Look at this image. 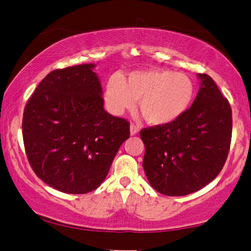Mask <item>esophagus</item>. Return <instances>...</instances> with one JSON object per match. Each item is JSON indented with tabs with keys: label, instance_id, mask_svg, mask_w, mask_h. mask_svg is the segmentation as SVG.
I'll return each instance as SVG.
<instances>
[{
	"label": "esophagus",
	"instance_id": "esophagus-1",
	"mask_svg": "<svg viewBox=\"0 0 251 251\" xmlns=\"http://www.w3.org/2000/svg\"><path fill=\"white\" fill-rule=\"evenodd\" d=\"M139 131H140L139 126L133 125V123H131V126H130V134H131V135H135V134H137V133L139 132Z\"/></svg>",
	"mask_w": 251,
	"mask_h": 251
}]
</instances>
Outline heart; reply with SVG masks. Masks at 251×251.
Instances as JSON below:
<instances>
[{
  "mask_svg": "<svg viewBox=\"0 0 251 251\" xmlns=\"http://www.w3.org/2000/svg\"><path fill=\"white\" fill-rule=\"evenodd\" d=\"M192 79L168 69L130 73L126 78L114 75L104 89V102L113 114L132 109L139 100L140 112L152 126L171 125L185 113L194 98Z\"/></svg>",
  "mask_w": 251,
  "mask_h": 251,
  "instance_id": "b5f03b06",
  "label": "heart"
}]
</instances>
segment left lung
<instances>
[{
	"label": "left lung",
	"mask_w": 251,
	"mask_h": 251,
	"mask_svg": "<svg viewBox=\"0 0 251 251\" xmlns=\"http://www.w3.org/2000/svg\"><path fill=\"white\" fill-rule=\"evenodd\" d=\"M194 102L171 125L140 132L146 146L143 169L161 194L184 196L200 191L221 172L231 141V108L213 78L197 74Z\"/></svg>",
	"instance_id": "1"
}]
</instances>
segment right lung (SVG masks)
Here are the masks:
<instances>
[{
    "instance_id": "add662e5",
    "label": "right lung",
    "mask_w": 251,
    "mask_h": 251,
    "mask_svg": "<svg viewBox=\"0 0 251 251\" xmlns=\"http://www.w3.org/2000/svg\"><path fill=\"white\" fill-rule=\"evenodd\" d=\"M95 64L52 70L25 105L23 140L35 174L55 190L86 194L104 181L130 125L103 108Z\"/></svg>"
}]
</instances>
